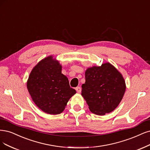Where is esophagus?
Returning <instances> with one entry per match:
<instances>
[{"label":"esophagus","instance_id":"34e87169","mask_svg":"<svg viewBox=\"0 0 150 150\" xmlns=\"http://www.w3.org/2000/svg\"><path fill=\"white\" fill-rule=\"evenodd\" d=\"M76 91H77V93H81V88L80 87H77L76 88Z\"/></svg>","mask_w":150,"mask_h":150}]
</instances>
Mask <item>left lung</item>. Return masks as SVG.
I'll return each instance as SVG.
<instances>
[{
	"mask_svg": "<svg viewBox=\"0 0 150 150\" xmlns=\"http://www.w3.org/2000/svg\"><path fill=\"white\" fill-rule=\"evenodd\" d=\"M85 83L81 95L89 110L98 115H104L119 105L126 90L122 74L110 63L94 66L85 72Z\"/></svg>",
	"mask_w": 150,
	"mask_h": 150,
	"instance_id": "obj_1",
	"label": "left lung"
}]
</instances>
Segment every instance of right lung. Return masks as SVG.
Here are the masks:
<instances>
[{"label": "right lung", "instance_id": "add662e5", "mask_svg": "<svg viewBox=\"0 0 150 150\" xmlns=\"http://www.w3.org/2000/svg\"><path fill=\"white\" fill-rule=\"evenodd\" d=\"M61 70L59 61L49 56L38 62L27 80V89L33 101L48 114L63 112L70 98L76 93Z\"/></svg>", "mask_w": 150, "mask_h": 150}]
</instances>
